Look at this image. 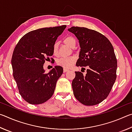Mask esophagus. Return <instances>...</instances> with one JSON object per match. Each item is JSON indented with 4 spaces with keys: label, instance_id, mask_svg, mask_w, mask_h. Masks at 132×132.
I'll return each instance as SVG.
<instances>
[{
    "label": "esophagus",
    "instance_id": "34e87169",
    "mask_svg": "<svg viewBox=\"0 0 132 132\" xmlns=\"http://www.w3.org/2000/svg\"><path fill=\"white\" fill-rule=\"evenodd\" d=\"M68 70H69L68 69H65V68H64V69H63V72H64V73L66 72V71H68Z\"/></svg>",
    "mask_w": 132,
    "mask_h": 132
}]
</instances>
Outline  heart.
Masks as SVG:
<instances>
[{
    "label": "heart",
    "mask_w": 132,
    "mask_h": 132,
    "mask_svg": "<svg viewBox=\"0 0 132 132\" xmlns=\"http://www.w3.org/2000/svg\"><path fill=\"white\" fill-rule=\"evenodd\" d=\"M63 42L71 48H74L76 44V41L75 38L72 36H67L64 38ZM53 53L55 55L57 54L58 51V44L57 42L53 44ZM76 58L73 56L69 57H62L58 59L56 61L57 65L61 66L65 69H69L75 63Z\"/></svg>",
    "instance_id": "obj_1"
}]
</instances>
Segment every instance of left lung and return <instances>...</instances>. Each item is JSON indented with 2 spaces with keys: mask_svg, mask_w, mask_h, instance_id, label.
<instances>
[{
  "mask_svg": "<svg viewBox=\"0 0 132 132\" xmlns=\"http://www.w3.org/2000/svg\"><path fill=\"white\" fill-rule=\"evenodd\" d=\"M80 46L77 66H87V74L75 71L72 81L75 97L85 105L100 104L108 97L117 79V60L110 41L101 33L87 28L68 29Z\"/></svg>",
  "mask_w": 132,
  "mask_h": 132,
  "instance_id": "1",
  "label": "left lung"
}]
</instances>
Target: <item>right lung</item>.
<instances>
[{
  "label": "right lung",
  "mask_w": 132,
  "mask_h": 132,
  "mask_svg": "<svg viewBox=\"0 0 132 132\" xmlns=\"http://www.w3.org/2000/svg\"><path fill=\"white\" fill-rule=\"evenodd\" d=\"M66 27L64 25L30 31L15 46L12 58L13 77L20 94L29 104H42L53 94L63 69L55 66L45 73L44 64L53 55V44Z\"/></svg>",
  "instance_id": "add662e5"
}]
</instances>
